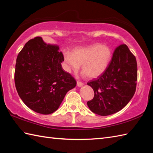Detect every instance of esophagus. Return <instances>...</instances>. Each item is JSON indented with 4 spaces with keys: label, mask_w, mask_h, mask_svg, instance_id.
Segmentation results:
<instances>
[{
    "label": "esophagus",
    "mask_w": 153,
    "mask_h": 153,
    "mask_svg": "<svg viewBox=\"0 0 153 153\" xmlns=\"http://www.w3.org/2000/svg\"><path fill=\"white\" fill-rule=\"evenodd\" d=\"M77 85L78 87H82L83 85V83L81 82H77Z\"/></svg>",
    "instance_id": "1"
}]
</instances>
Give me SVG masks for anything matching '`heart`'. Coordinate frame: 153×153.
<instances>
[{"instance_id": "1", "label": "heart", "mask_w": 153, "mask_h": 153, "mask_svg": "<svg viewBox=\"0 0 153 153\" xmlns=\"http://www.w3.org/2000/svg\"><path fill=\"white\" fill-rule=\"evenodd\" d=\"M112 56L111 48L105 45L96 43L77 47L71 53H64V68L68 72L76 73L82 65L83 76L97 78L105 72Z\"/></svg>"}]
</instances>
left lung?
Wrapping results in <instances>:
<instances>
[{"mask_svg": "<svg viewBox=\"0 0 153 153\" xmlns=\"http://www.w3.org/2000/svg\"><path fill=\"white\" fill-rule=\"evenodd\" d=\"M137 79L136 58L126 45H120L105 72L87 83L95 93L87 106L93 112L102 116L120 111L134 95Z\"/></svg>", "mask_w": 153, "mask_h": 153, "instance_id": "1", "label": "left lung"}]
</instances>
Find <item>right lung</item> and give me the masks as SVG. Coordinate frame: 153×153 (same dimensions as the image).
I'll list each match as a JSON object with an SVG mask.
<instances>
[{
	"label": "right lung",
	"mask_w": 153,
	"mask_h": 153,
	"mask_svg": "<svg viewBox=\"0 0 153 153\" xmlns=\"http://www.w3.org/2000/svg\"><path fill=\"white\" fill-rule=\"evenodd\" d=\"M64 56L57 45L37 37L25 43L16 59L14 81L22 101L33 111L49 114L59 108L76 82L64 71Z\"/></svg>",
	"instance_id": "add662e5"
}]
</instances>
